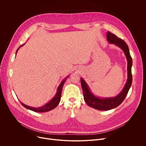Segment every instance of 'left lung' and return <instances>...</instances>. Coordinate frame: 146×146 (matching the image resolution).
Instances as JSON below:
<instances>
[{"label": "left lung", "mask_w": 146, "mask_h": 146, "mask_svg": "<svg viewBox=\"0 0 146 146\" xmlns=\"http://www.w3.org/2000/svg\"><path fill=\"white\" fill-rule=\"evenodd\" d=\"M106 37L109 43L113 44L120 48L125 55L128 62V78L126 84L122 91L117 96L111 98H100L95 96L91 91L86 81L82 78H81V84L85 102L89 106L99 110H109L118 106L127 96L132 82L131 72L132 59L131 56L128 45L123 40L118 38L110 32H107Z\"/></svg>", "instance_id": "8db88e82"}]
</instances>
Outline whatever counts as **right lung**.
I'll list each match as a JSON object with an SVG mask.
<instances>
[{
    "mask_svg": "<svg viewBox=\"0 0 146 146\" xmlns=\"http://www.w3.org/2000/svg\"><path fill=\"white\" fill-rule=\"evenodd\" d=\"M24 44H23L21 46L19 47V48L17 50V51H16V54L17 53L19 48L23 46ZM69 77V76L65 77V78L64 80H62L60 82V84H59V86H58V88H57V91H56V94L55 95V96H54V98L50 101L48 102V103H47L46 105L41 106V107H38V108H33V107H31V106H27L26 105H25V104H24L23 103L21 102V105L25 108H27V109H29V110H31L32 111H35V112H37V113H44V112H47L48 111H50L52 109H54V108H55L58 105V104L60 100V97H61V93H62V88H63V86H64V83L65 82V81L66 80V79Z\"/></svg>",
    "mask_w": 146,
    "mask_h": 146,
    "instance_id": "obj_1",
    "label": "right lung"
}]
</instances>
